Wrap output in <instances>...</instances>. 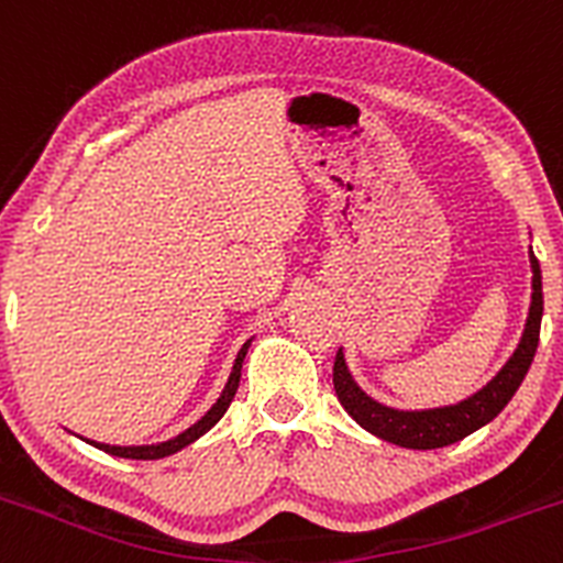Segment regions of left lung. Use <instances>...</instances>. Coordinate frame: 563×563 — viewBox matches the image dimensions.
Masks as SVG:
<instances>
[{
  "label": "left lung",
  "mask_w": 563,
  "mask_h": 563,
  "mask_svg": "<svg viewBox=\"0 0 563 563\" xmlns=\"http://www.w3.org/2000/svg\"><path fill=\"white\" fill-rule=\"evenodd\" d=\"M531 271H533V292H531V309H528L526 331H522L520 344L506 361L504 369L473 397L463 399L449 408H432V410H394L386 405L375 402L366 397L358 388V383L350 375L347 364H344V353L339 350L336 361H333V388L342 402V408L364 427L372 435L383 438L388 443H397L405 449H443L452 443L463 441L478 427L489 424L500 410L509 405L515 391L520 388L522 377L528 375L533 355L539 347V325H542V271H539V260L531 252Z\"/></svg>",
  "instance_id": "left-lung-1"
}]
</instances>
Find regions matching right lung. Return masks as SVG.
I'll list each match as a JSON object with an SVG mask.
<instances>
[{"instance_id":"right-lung-1","label":"right lung","mask_w":563,"mask_h":563,"mask_svg":"<svg viewBox=\"0 0 563 563\" xmlns=\"http://www.w3.org/2000/svg\"><path fill=\"white\" fill-rule=\"evenodd\" d=\"M249 344H252V339H249V342L241 347V353H238L235 366H232V372H230V380H227L224 391H221V397L216 399L213 408H210L208 413L197 421V424H191L186 432H180L177 438H172V441H164V443H153V446H109V443H95V441H87V443H92V446L100 449V452L114 454V457H125V460H161V457H169V454L180 452V449H186L188 443H194L197 438H202L210 427H216V421L227 413V408H230L232 397H235V391H238V383H241V366H243V358H246V353H249Z\"/></svg>"}]
</instances>
